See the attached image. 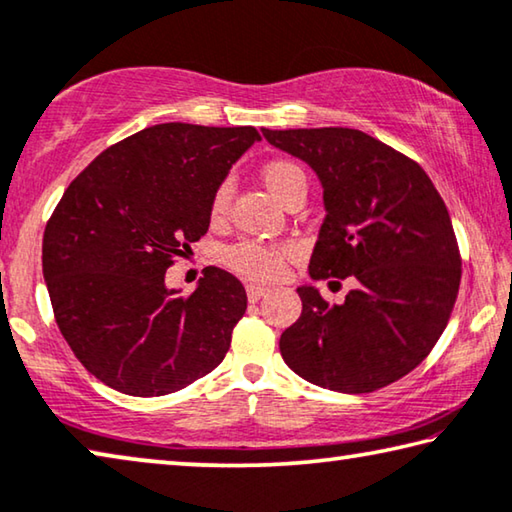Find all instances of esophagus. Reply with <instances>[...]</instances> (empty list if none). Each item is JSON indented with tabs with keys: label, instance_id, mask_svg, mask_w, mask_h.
<instances>
[{
	"label": "esophagus",
	"instance_id": "esophagus-1",
	"mask_svg": "<svg viewBox=\"0 0 512 512\" xmlns=\"http://www.w3.org/2000/svg\"><path fill=\"white\" fill-rule=\"evenodd\" d=\"M266 287H262V285H253V282H250V285H246V294H248V300L250 303H257L259 298H262L264 294H266Z\"/></svg>",
	"mask_w": 512,
	"mask_h": 512
}]
</instances>
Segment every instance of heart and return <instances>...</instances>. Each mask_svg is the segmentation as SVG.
Returning <instances> with one entry per match:
<instances>
[{"instance_id":"obj_1","label":"heart","mask_w":512,"mask_h":512,"mask_svg":"<svg viewBox=\"0 0 512 512\" xmlns=\"http://www.w3.org/2000/svg\"><path fill=\"white\" fill-rule=\"evenodd\" d=\"M262 182L266 189L271 191L273 198L280 202L285 200L291 191L298 186H305V175L296 164L291 161H269L262 168ZM230 184H221L212 196V218H221L227 207H230ZM227 264L234 271L246 275L250 280H275L280 278L282 269H285V257L287 248L282 246H269V243L259 241H239L232 248H227Z\"/></svg>"}]
</instances>
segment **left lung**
Returning a JSON list of instances; mask_svg holds the SVG:
<instances>
[{
    "label": "left lung",
    "instance_id": "8db88e82",
    "mask_svg": "<svg viewBox=\"0 0 512 512\" xmlns=\"http://www.w3.org/2000/svg\"><path fill=\"white\" fill-rule=\"evenodd\" d=\"M319 175L326 218L310 278H353L342 305L298 287L303 312L280 337L307 383L364 394L433 351L460 287V250L440 193L417 161L348 127L262 129Z\"/></svg>",
    "mask_w": 512,
    "mask_h": 512
}]
</instances>
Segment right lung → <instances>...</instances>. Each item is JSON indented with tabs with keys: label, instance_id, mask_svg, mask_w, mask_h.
<instances>
[{
	"label": "right lung",
	"instance_id": "right-lung-1",
	"mask_svg": "<svg viewBox=\"0 0 512 512\" xmlns=\"http://www.w3.org/2000/svg\"><path fill=\"white\" fill-rule=\"evenodd\" d=\"M255 141V127L154 125L97 154L63 193L43 275L56 326L104 385L164 396L223 362L246 289L207 266L182 296L166 271L209 230L214 191Z\"/></svg>",
	"mask_w": 512,
	"mask_h": 512
}]
</instances>
